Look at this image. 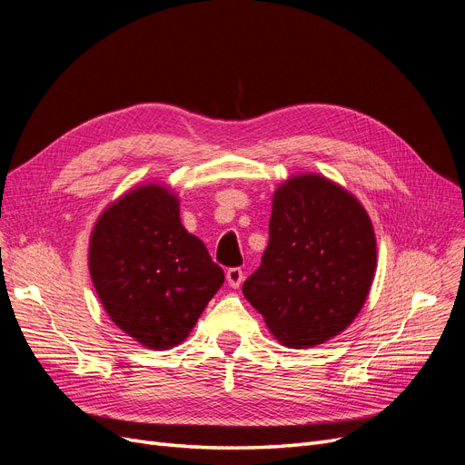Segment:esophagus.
Returning a JSON list of instances; mask_svg holds the SVG:
<instances>
[{
  "label": "esophagus",
  "instance_id": "obj_1",
  "mask_svg": "<svg viewBox=\"0 0 465 465\" xmlns=\"http://www.w3.org/2000/svg\"><path fill=\"white\" fill-rule=\"evenodd\" d=\"M227 281L232 289H238L244 281V272L241 270V267H231V270L227 272Z\"/></svg>",
  "mask_w": 465,
  "mask_h": 465
}]
</instances>
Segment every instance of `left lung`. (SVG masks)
Segmentation results:
<instances>
[{"mask_svg": "<svg viewBox=\"0 0 465 465\" xmlns=\"http://www.w3.org/2000/svg\"><path fill=\"white\" fill-rule=\"evenodd\" d=\"M374 272L376 238L361 202L320 174H299L273 193L270 242L242 292L275 340L314 347L357 318Z\"/></svg>", "mask_w": 465, "mask_h": 465, "instance_id": "left-lung-1", "label": "left lung"}]
</instances>
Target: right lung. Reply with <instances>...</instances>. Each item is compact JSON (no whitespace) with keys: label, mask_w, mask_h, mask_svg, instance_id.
Listing matches in <instances>:
<instances>
[{"label":"right lung","mask_w":465,"mask_h":465,"mask_svg":"<svg viewBox=\"0 0 465 465\" xmlns=\"http://www.w3.org/2000/svg\"><path fill=\"white\" fill-rule=\"evenodd\" d=\"M89 272L110 320L157 351L186 340L224 281L205 244L182 227L176 193L154 182L103 211Z\"/></svg>","instance_id":"right-lung-1"}]
</instances>
